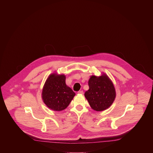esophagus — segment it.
Listing matches in <instances>:
<instances>
[{
  "label": "esophagus",
  "mask_w": 153,
  "mask_h": 153,
  "mask_svg": "<svg viewBox=\"0 0 153 153\" xmlns=\"http://www.w3.org/2000/svg\"><path fill=\"white\" fill-rule=\"evenodd\" d=\"M77 93H78L79 94H83L84 92H83V91H79Z\"/></svg>",
  "instance_id": "34e87169"
}]
</instances>
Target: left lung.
Returning a JSON list of instances; mask_svg holds the SVG:
<instances>
[{"instance_id": "obj_1", "label": "left lung", "mask_w": 153, "mask_h": 153, "mask_svg": "<svg viewBox=\"0 0 153 153\" xmlns=\"http://www.w3.org/2000/svg\"><path fill=\"white\" fill-rule=\"evenodd\" d=\"M89 89L84 96L91 107L96 111L108 108L114 102L116 91L108 76L103 73L100 76L92 75L88 81Z\"/></svg>"}]
</instances>
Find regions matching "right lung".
I'll return each instance as SVG.
<instances>
[{
    "instance_id": "add662e5",
    "label": "right lung",
    "mask_w": 153,
    "mask_h": 153,
    "mask_svg": "<svg viewBox=\"0 0 153 153\" xmlns=\"http://www.w3.org/2000/svg\"><path fill=\"white\" fill-rule=\"evenodd\" d=\"M64 74L52 73L44 84L42 98L50 109L61 111L66 108L75 96L72 89L66 85Z\"/></svg>"
}]
</instances>
